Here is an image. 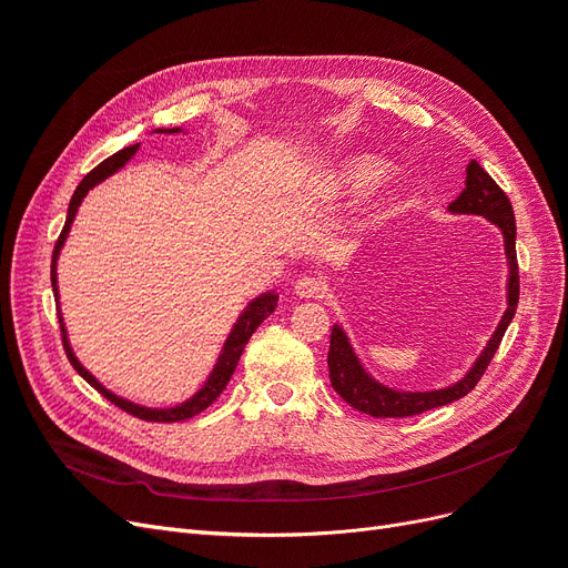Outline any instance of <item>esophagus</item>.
I'll return each mask as SVG.
<instances>
[{"instance_id":"esophagus-1","label":"esophagus","mask_w":568,"mask_h":568,"mask_svg":"<svg viewBox=\"0 0 568 568\" xmlns=\"http://www.w3.org/2000/svg\"><path fill=\"white\" fill-rule=\"evenodd\" d=\"M294 291H296V296H301V298H320V296H324L326 284L317 277H307V274H305V277H298L294 282Z\"/></svg>"}]
</instances>
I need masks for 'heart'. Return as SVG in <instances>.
<instances>
[{
	"mask_svg": "<svg viewBox=\"0 0 568 568\" xmlns=\"http://www.w3.org/2000/svg\"><path fill=\"white\" fill-rule=\"evenodd\" d=\"M386 170V161L369 156V153H355V156L343 159L336 165L332 175V186L343 194H363L376 182H382Z\"/></svg>",
	"mask_w": 568,
	"mask_h": 568,
	"instance_id": "obj_1",
	"label": "heart"
}]
</instances>
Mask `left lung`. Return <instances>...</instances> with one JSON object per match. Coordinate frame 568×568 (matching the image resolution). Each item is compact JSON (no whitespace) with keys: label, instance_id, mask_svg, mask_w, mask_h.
<instances>
[{"label":"left lung","instance_id":"1","mask_svg":"<svg viewBox=\"0 0 568 568\" xmlns=\"http://www.w3.org/2000/svg\"><path fill=\"white\" fill-rule=\"evenodd\" d=\"M450 213H464V215H484L493 225L500 227L505 236V253L509 261V282H507V311L497 324L495 334L490 336L486 351L478 355L474 367L464 374V379L457 384L440 388V390H426V393H409V390H393L379 382H374L372 376L359 365L357 355L351 348L348 336L343 334L338 324L332 329L329 341V357H326V365H329V379L334 390L346 400L351 407L365 412L369 417L376 419H388V417H412L422 415L426 409H434L440 405L455 403L464 398L476 384L480 376H484L486 367L495 351L500 348V341L507 332V326L517 313L519 303V265H517V222H514V211L507 194L495 180L480 168L476 161L467 165V180H464L462 194L448 205Z\"/></svg>","mask_w":568,"mask_h":568}]
</instances>
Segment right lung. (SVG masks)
Here are the masks:
<instances>
[{
    "mask_svg": "<svg viewBox=\"0 0 568 568\" xmlns=\"http://www.w3.org/2000/svg\"><path fill=\"white\" fill-rule=\"evenodd\" d=\"M156 132L173 134V132H180V128L156 130ZM136 149H140V144L125 146V149H120L118 153H113V156H109L106 161H101V163L92 170L90 175H84V180H82V182L78 184V189H75V194H73L71 203H68L65 225H63V230H61V234H59V239H57L54 255H51V288H54V298H57V301H59V288H57V261H59V253H61V248H63V244H65V236H68V232H71V225H73V220H75V213H78V209H80L82 199L88 196V192H90L92 186H97L99 182H104L106 178H111V175L115 173V170L123 168V165L134 156ZM277 301H280V296L274 294V291H270V294H263V296H257L255 301H251L246 311L242 313V317L236 320L234 329L230 332V336H227V341H225V346H222V353H220L217 363H215V367H213V372H211V376H209V382H205L203 388H201L199 393H194L192 398L184 400V403L178 405V407H168V409H153V407L134 405V403H130V400H125V398H118L115 393H111L109 388L101 386V384L94 379V376L80 365V359L75 357V353H73V348H71V343H68V334H65V326H63V317H61V315H59V322H61V334H63V348H65L68 359H71V365L75 367V372L82 376V379L88 382L90 386H94L101 395H104L106 400H111V403L118 405L120 409H125L128 415H132V417H136V419H146V422H184V419H189V417H196L199 412H203L205 407H211V405L217 400V395L227 388V384H230V379H232V374H234V369H236V365H239V357H242V353H244V346H246L248 338L253 336V332L257 329V326H261V324L274 313V307H277Z\"/></svg>",
    "mask_w": 568,
    "mask_h": 568,
    "instance_id": "obj_1",
    "label": "right lung"
}]
</instances>
